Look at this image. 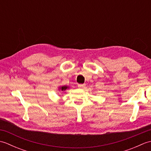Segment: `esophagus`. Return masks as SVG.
Instances as JSON below:
<instances>
[{"label": "esophagus", "instance_id": "esophagus-1", "mask_svg": "<svg viewBox=\"0 0 151 151\" xmlns=\"http://www.w3.org/2000/svg\"><path fill=\"white\" fill-rule=\"evenodd\" d=\"M78 88H81V89H83V88H85V86H86V84H78Z\"/></svg>", "mask_w": 151, "mask_h": 151}]
</instances>
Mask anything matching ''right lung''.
Segmentation results:
<instances>
[{
  "label": "right lung",
  "mask_w": 151,
  "mask_h": 151,
  "mask_svg": "<svg viewBox=\"0 0 151 151\" xmlns=\"http://www.w3.org/2000/svg\"><path fill=\"white\" fill-rule=\"evenodd\" d=\"M69 86H60V87H59V90L60 91H65L66 89H69Z\"/></svg>",
  "instance_id": "add662e5"
}]
</instances>
